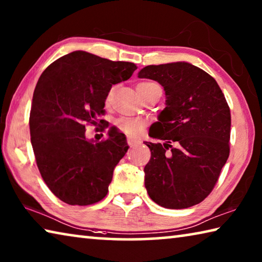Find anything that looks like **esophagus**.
<instances>
[{"label":"esophagus","instance_id":"1","mask_svg":"<svg viewBox=\"0 0 262 262\" xmlns=\"http://www.w3.org/2000/svg\"><path fill=\"white\" fill-rule=\"evenodd\" d=\"M139 142H140V141L137 140V139H134V137H130V136H128V137H127V143L129 144L130 147H133V145L137 144V143H139Z\"/></svg>","mask_w":262,"mask_h":262}]
</instances>
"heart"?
Instances as JSON below:
<instances>
[{
	"label": "heart",
	"instance_id": "b5f03b06",
	"mask_svg": "<svg viewBox=\"0 0 262 262\" xmlns=\"http://www.w3.org/2000/svg\"><path fill=\"white\" fill-rule=\"evenodd\" d=\"M152 85H157V84L155 83H151V82H142V83H139L137 84L136 86V91L139 92L140 90H143V89H147V88H150ZM112 94L113 92L111 91L108 94V97L107 98L110 99L111 97H112ZM145 120H143V119H128V118H125V119H120V120L118 121V128L120 129L121 132L125 133V134H128V135H139L141 130L143 129V127L145 126Z\"/></svg>",
	"mask_w": 262,
	"mask_h": 262
}]
</instances>
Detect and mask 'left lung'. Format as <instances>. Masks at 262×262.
<instances>
[{"mask_svg": "<svg viewBox=\"0 0 262 262\" xmlns=\"http://www.w3.org/2000/svg\"><path fill=\"white\" fill-rule=\"evenodd\" d=\"M137 76L158 82L165 108L145 142L151 158L144 185L151 200L168 209L198 205L210 194L228 161L231 114L219 84L188 62L147 66Z\"/></svg>", "mask_w": 262, "mask_h": 262, "instance_id": "1", "label": "left lung"}]
</instances>
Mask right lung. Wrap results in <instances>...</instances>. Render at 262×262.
<instances>
[{"label":"right lung","instance_id":"1","mask_svg":"<svg viewBox=\"0 0 262 262\" xmlns=\"http://www.w3.org/2000/svg\"><path fill=\"white\" fill-rule=\"evenodd\" d=\"M136 69L133 62L75 51L39 77L30 113L31 143L43 181L61 201L88 206L107 194L114 167L129 147L125 134L113 129L107 140L95 143L86 139L85 126L105 125L101 117L111 88Z\"/></svg>","mask_w":262,"mask_h":262}]
</instances>
